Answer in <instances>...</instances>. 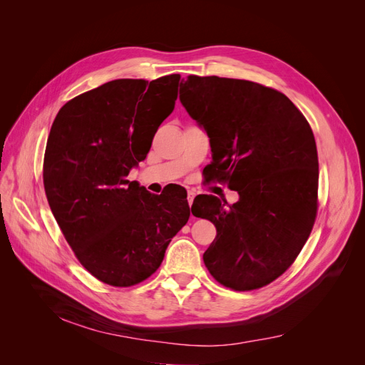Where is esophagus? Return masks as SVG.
<instances>
[{
  "instance_id": "esophagus-1",
  "label": "esophagus",
  "mask_w": 365,
  "mask_h": 365,
  "mask_svg": "<svg viewBox=\"0 0 365 365\" xmlns=\"http://www.w3.org/2000/svg\"><path fill=\"white\" fill-rule=\"evenodd\" d=\"M194 198H195V192H194V190H189V192H187V202H189V205H192Z\"/></svg>"
}]
</instances>
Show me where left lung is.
Wrapping results in <instances>:
<instances>
[{
  "label": "left lung",
  "instance_id": "obj_1",
  "mask_svg": "<svg viewBox=\"0 0 365 365\" xmlns=\"http://www.w3.org/2000/svg\"><path fill=\"white\" fill-rule=\"evenodd\" d=\"M179 99L210 138L216 178L240 195L232 205L215 195L194 200V216L217 229L204 263L229 289H260L289 269L312 231V128L285 94L253 81L189 75Z\"/></svg>",
  "mask_w": 365,
  "mask_h": 365
}]
</instances>
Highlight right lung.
I'll return each mask as SVG.
<instances>
[{
  "instance_id": "add662e5",
  "label": "right lung",
  "mask_w": 365,
  "mask_h": 365,
  "mask_svg": "<svg viewBox=\"0 0 365 365\" xmlns=\"http://www.w3.org/2000/svg\"><path fill=\"white\" fill-rule=\"evenodd\" d=\"M180 75L113 80L65 103L53 121L44 189L76 259L113 287L155 272L190 210L183 187L153 195L127 180L175 109Z\"/></svg>"
}]
</instances>
